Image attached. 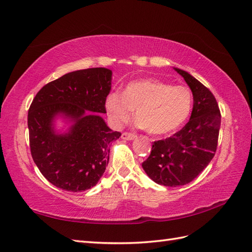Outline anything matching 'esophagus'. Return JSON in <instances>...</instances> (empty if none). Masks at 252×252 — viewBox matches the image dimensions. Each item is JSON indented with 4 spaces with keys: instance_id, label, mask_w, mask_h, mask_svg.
<instances>
[{
    "instance_id": "esophagus-1",
    "label": "esophagus",
    "mask_w": 252,
    "mask_h": 252,
    "mask_svg": "<svg viewBox=\"0 0 252 252\" xmlns=\"http://www.w3.org/2000/svg\"><path fill=\"white\" fill-rule=\"evenodd\" d=\"M136 137L137 136L135 135V133H132V132L125 131V132L122 133V139H124V140H133V139H135Z\"/></svg>"
}]
</instances>
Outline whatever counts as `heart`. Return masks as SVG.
Here are the masks:
<instances>
[{
  "mask_svg": "<svg viewBox=\"0 0 252 252\" xmlns=\"http://www.w3.org/2000/svg\"><path fill=\"white\" fill-rule=\"evenodd\" d=\"M191 89L173 86L156 79L128 84L124 94L113 92L105 100L112 121L122 124L130 119L133 110L139 125L152 135H168L184 125L193 110Z\"/></svg>",
  "mask_w": 252,
  "mask_h": 252,
  "instance_id": "b5f03b06",
  "label": "heart"
}]
</instances>
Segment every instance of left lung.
<instances>
[{
  "label": "left lung",
  "mask_w": 252,
  "mask_h": 252,
  "mask_svg": "<svg viewBox=\"0 0 252 252\" xmlns=\"http://www.w3.org/2000/svg\"><path fill=\"white\" fill-rule=\"evenodd\" d=\"M175 70L192 91L191 117L181 130L154 141L150 156L142 163L154 182L172 188L193 181L208 166L217 151L221 125L219 105L212 93L188 72Z\"/></svg>",
  "instance_id": "1"
}]
</instances>
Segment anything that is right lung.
<instances>
[{
	"mask_svg": "<svg viewBox=\"0 0 252 252\" xmlns=\"http://www.w3.org/2000/svg\"><path fill=\"white\" fill-rule=\"evenodd\" d=\"M112 71L92 68L70 72L43 86L28 112L32 158L47 180L61 189L82 192L94 187L109 163L113 131L98 113H107ZM96 111V114H93ZM58 114L75 123L60 135L52 122Z\"/></svg>",
	"mask_w": 252,
	"mask_h": 252,
	"instance_id": "add662e5",
	"label": "right lung"
}]
</instances>
